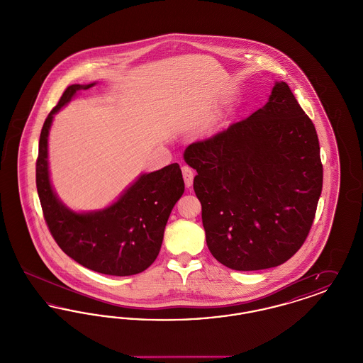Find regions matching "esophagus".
<instances>
[{"instance_id": "obj_1", "label": "esophagus", "mask_w": 363, "mask_h": 363, "mask_svg": "<svg viewBox=\"0 0 363 363\" xmlns=\"http://www.w3.org/2000/svg\"><path fill=\"white\" fill-rule=\"evenodd\" d=\"M182 175H184V181H185V185L190 188L193 185V178H194V172L193 169L189 166H184L182 167Z\"/></svg>"}]
</instances>
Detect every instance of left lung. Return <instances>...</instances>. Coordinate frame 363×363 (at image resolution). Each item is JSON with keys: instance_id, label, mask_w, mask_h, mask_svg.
I'll use <instances>...</instances> for the list:
<instances>
[{"instance_id": "obj_1", "label": "left lung", "mask_w": 363, "mask_h": 363, "mask_svg": "<svg viewBox=\"0 0 363 363\" xmlns=\"http://www.w3.org/2000/svg\"><path fill=\"white\" fill-rule=\"evenodd\" d=\"M184 159L197 175L208 249L227 268H274L303 245L323 190L315 128L290 86L277 82L267 104Z\"/></svg>"}]
</instances>
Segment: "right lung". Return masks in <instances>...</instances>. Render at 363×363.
I'll use <instances>...</instances> for the list:
<instances>
[{
	"label": "right lung",
	"instance_id": "add662e5",
	"mask_svg": "<svg viewBox=\"0 0 363 363\" xmlns=\"http://www.w3.org/2000/svg\"><path fill=\"white\" fill-rule=\"evenodd\" d=\"M91 84H72L43 123L36 159V189L46 225L65 255L91 271L129 277L145 271L155 261L164 227L185 190L178 163L143 174L121 197L104 209L74 212L52 190L49 175L48 138L54 114Z\"/></svg>",
	"mask_w": 363,
	"mask_h": 363
}]
</instances>
